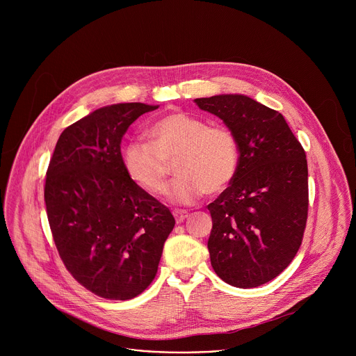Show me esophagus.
I'll return each instance as SVG.
<instances>
[{
	"label": "esophagus",
	"instance_id": "1",
	"mask_svg": "<svg viewBox=\"0 0 356 356\" xmlns=\"http://www.w3.org/2000/svg\"><path fill=\"white\" fill-rule=\"evenodd\" d=\"M173 216H175V218H176V222H177V224H181V222L188 217V213L184 211V210H175V211H173Z\"/></svg>",
	"mask_w": 356,
	"mask_h": 356
}]
</instances>
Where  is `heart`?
Returning a JSON list of instances; mask_svg holds the SVG:
<instances>
[{
    "instance_id": "obj_1",
    "label": "heart",
    "mask_w": 356,
    "mask_h": 356,
    "mask_svg": "<svg viewBox=\"0 0 356 356\" xmlns=\"http://www.w3.org/2000/svg\"><path fill=\"white\" fill-rule=\"evenodd\" d=\"M146 138L147 143L129 142L121 158L131 181L150 195L166 191L172 163L177 177L170 198L181 204H190L202 193L222 191L235 177L239 150L225 127L173 111L152 122Z\"/></svg>"
}]
</instances>
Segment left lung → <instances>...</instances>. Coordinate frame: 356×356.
I'll list each match as a JSON object with an SVG mask.
<instances>
[{
	"instance_id": "1",
	"label": "left lung",
	"mask_w": 356,
	"mask_h": 356,
	"mask_svg": "<svg viewBox=\"0 0 356 356\" xmlns=\"http://www.w3.org/2000/svg\"><path fill=\"white\" fill-rule=\"evenodd\" d=\"M234 134L239 162L229 186L207 206L214 272L249 289L279 276L301 245L309 214L306 152L283 115L241 94L195 98Z\"/></svg>"
}]
</instances>
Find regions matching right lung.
Segmentation results:
<instances>
[{
    "label": "right lung",
    "mask_w": 356,
    "mask_h": 356,
    "mask_svg": "<svg viewBox=\"0 0 356 356\" xmlns=\"http://www.w3.org/2000/svg\"><path fill=\"white\" fill-rule=\"evenodd\" d=\"M158 106L103 107L67 127L50 159L44 202L52 236L70 275L91 293L129 300L155 279L176 221L125 173L121 139Z\"/></svg>",
    "instance_id": "add662e5"
}]
</instances>
